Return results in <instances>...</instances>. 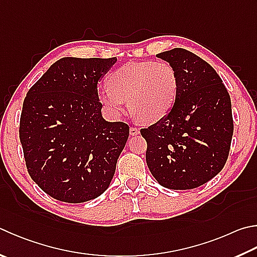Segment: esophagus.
Returning a JSON list of instances; mask_svg holds the SVG:
<instances>
[{
  "instance_id": "obj_1",
  "label": "esophagus",
  "mask_w": 257,
  "mask_h": 257,
  "mask_svg": "<svg viewBox=\"0 0 257 257\" xmlns=\"http://www.w3.org/2000/svg\"><path fill=\"white\" fill-rule=\"evenodd\" d=\"M129 133H130V135H132V136H136V135H138L139 133H141V130H139L138 128H136V127H130Z\"/></svg>"
}]
</instances>
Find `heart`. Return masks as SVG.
<instances>
[{
	"instance_id": "heart-1",
	"label": "heart",
	"mask_w": 257,
	"mask_h": 257,
	"mask_svg": "<svg viewBox=\"0 0 257 257\" xmlns=\"http://www.w3.org/2000/svg\"><path fill=\"white\" fill-rule=\"evenodd\" d=\"M108 91L99 100L111 114L118 116L124 101L137 120L156 123L169 114L179 94V76L167 62L129 63L116 68L108 78Z\"/></svg>"
}]
</instances>
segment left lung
Masks as SVG:
<instances>
[{
  "label": "left lung",
  "instance_id": "8db88e82",
  "mask_svg": "<svg viewBox=\"0 0 257 257\" xmlns=\"http://www.w3.org/2000/svg\"><path fill=\"white\" fill-rule=\"evenodd\" d=\"M156 56L175 68L179 94L164 119L141 129L148 169L164 188H198L222 170L229 155L230 96L217 72L191 51L174 48Z\"/></svg>",
  "mask_w": 257,
  "mask_h": 257
}]
</instances>
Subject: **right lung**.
I'll use <instances>...</instances> for the list:
<instances>
[{
    "label": "right lung",
    "mask_w": 257,
    "mask_h": 257,
    "mask_svg": "<svg viewBox=\"0 0 257 257\" xmlns=\"http://www.w3.org/2000/svg\"><path fill=\"white\" fill-rule=\"evenodd\" d=\"M116 58L65 57L27 93L19 135L28 173L58 201H90L108 189L129 136L101 114L97 82Z\"/></svg>",
    "instance_id": "1"
}]
</instances>
